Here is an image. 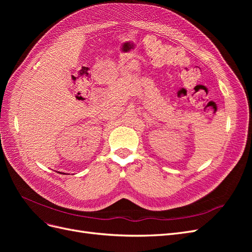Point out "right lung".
Listing matches in <instances>:
<instances>
[{"mask_svg": "<svg viewBox=\"0 0 252 252\" xmlns=\"http://www.w3.org/2000/svg\"><path fill=\"white\" fill-rule=\"evenodd\" d=\"M64 174H65V173H64Z\"/></svg>", "mask_w": 252, "mask_h": 252, "instance_id": "add662e5", "label": "right lung"}]
</instances>
